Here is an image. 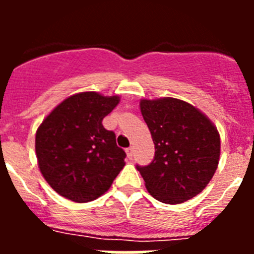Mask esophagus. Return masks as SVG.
<instances>
[{
  "instance_id": "esophagus-1",
  "label": "esophagus",
  "mask_w": 254,
  "mask_h": 254,
  "mask_svg": "<svg viewBox=\"0 0 254 254\" xmlns=\"http://www.w3.org/2000/svg\"><path fill=\"white\" fill-rule=\"evenodd\" d=\"M126 152H127V158L132 159V156H133V147H127V149H126Z\"/></svg>"
}]
</instances>
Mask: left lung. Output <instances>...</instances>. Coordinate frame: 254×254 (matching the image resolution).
Returning <instances> with one entry per match:
<instances>
[{
  "instance_id": "1",
  "label": "left lung",
  "mask_w": 254,
  "mask_h": 254,
  "mask_svg": "<svg viewBox=\"0 0 254 254\" xmlns=\"http://www.w3.org/2000/svg\"><path fill=\"white\" fill-rule=\"evenodd\" d=\"M155 145L154 160L136 165L154 198L176 205L202 192L220 158V136L193 105L174 98L140 103Z\"/></svg>"
}]
</instances>
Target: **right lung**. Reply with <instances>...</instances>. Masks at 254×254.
Wrapping results in <instances>:
<instances>
[{
  "label": "right lung",
  "instance_id": "right-lung-1",
  "mask_svg": "<svg viewBox=\"0 0 254 254\" xmlns=\"http://www.w3.org/2000/svg\"><path fill=\"white\" fill-rule=\"evenodd\" d=\"M118 103V96L76 94L39 126L35 136L39 169L58 194L73 202L93 201L109 190L123 169L125 150L102 123Z\"/></svg>",
  "mask_w": 254,
  "mask_h": 254
}]
</instances>
